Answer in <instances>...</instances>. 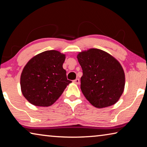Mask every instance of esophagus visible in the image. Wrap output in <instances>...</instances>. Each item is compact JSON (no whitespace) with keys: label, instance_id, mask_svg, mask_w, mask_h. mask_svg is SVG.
<instances>
[{"label":"esophagus","instance_id":"obj_1","mask_svg":"<svg viewBox=\"0 0 147 147\" xmlns=\"http://www.w3.org/2000/svg\"><path fill=\"white\" fill-rule=\"evenodd\" d=\"M73 82L75 84H80V80L78 78L75 79V80H73Z\"/></svg>","mask_w":147,"mask_h":147}]
</instances>
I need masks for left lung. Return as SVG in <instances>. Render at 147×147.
Listing matches in <instances>:
<instances>
[{
	"mask_svg": "<svg viewBox=\"0 0 147 147\" xmlns=\"http://www.w3.org/2000/svg\"><path fill=\"white\" fill-rule=\"evenodd\" d=\"M77 58L83 75L80 88L93 106L102 108L115 104L123 93L125 76L120 63L97 49L80 53Z\"/></svg>",
	"mask_w": 147,
	"mask_h": 147,
	"instance_id": "8db88e82",
	"label": "left lung"
}]
</instances>
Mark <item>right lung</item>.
I'll return each instance as SVG.
<instances>
[{
    "mask_svg": "<svg viewBox=\"0 0 147 147\" xmlns=\"http://www.w3.org/2000/svg\"><path fill=\"white\" fill-rule=\"evenodd\" d=\"M65 56L57 51H47L33 57L21 76V88L30 103L50 106L58 100L71 82L63 68Z\"/></svg>",
    "mask_w": 147,
    "mask_h": 147,
    "instance_id": "right-lung-1",
    "label": "right lung"
}]
</instances>
